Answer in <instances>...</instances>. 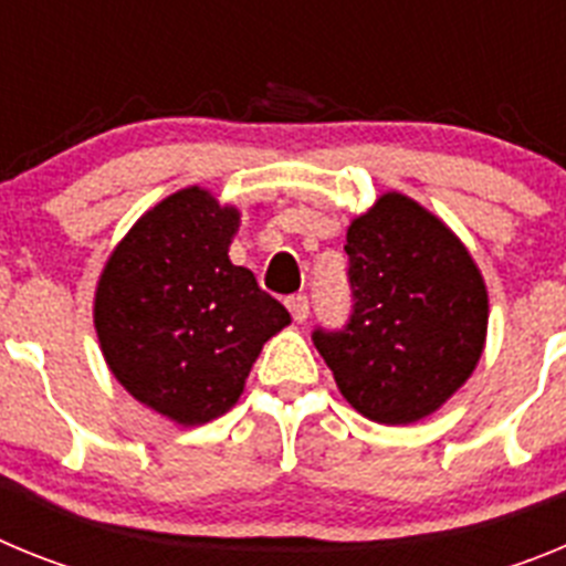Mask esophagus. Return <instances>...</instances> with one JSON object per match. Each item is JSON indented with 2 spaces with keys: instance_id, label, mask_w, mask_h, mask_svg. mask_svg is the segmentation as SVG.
I'll return each mask as SVG.
<instances>
[{
  "instance_id": "34e87169",
  "label": "esophagus",
  "mask_w": 566,
  "mask_h": 566,
  "mask_svg": "<svg viewBox=\"0 0 566 566\" xmlns=\"http://www.w3.org/2000/svg\"><path fill=\"white\" fill-rule=\"evenodd\" d=\"M289 312H292V317L297 319V323H306L308 319V297H303V294H294V297L286 300Z\"/></svg>"
}]
</instances>
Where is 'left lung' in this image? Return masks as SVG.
I'll return each mask as SVG.
<instances>
[{
    "label": "left lung",
    "instance_id": "left-lung-1",
    "mask_svg": "<svg viewBox=\"0 0 566 566\" xmlns=\"http://www.w3.org/2000/svg\"><path fill=\"white\" fill-rule=\"evenodd\" d=\"M354 312L343 332H314L319 357L354 411L411 424L439 411L476 371L488 339V286L442 218L382 192L345 232Z\"/></svg>",
    "mask_w": 566,
    "mask_h": 566
}]
</instances>
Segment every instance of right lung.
<instances>
[{
  "label": "right lung",
  "instance_id": "add662e5",
  "mask_svg": "<svg viewBox=\"0 0 566 566\" xmlns=\"http://www.w3.org/2000/svg\"><path fill=\"white\" fill-rule=\"evenodd\" d=\"M240 209L187 187L133 223L93 297L104 363L124 391L169 422L223 417L266 339L292 323L229 247Z\"/></svg>",
  "mask_w": 566,
  "mask_h": 566
}]
</instances>
